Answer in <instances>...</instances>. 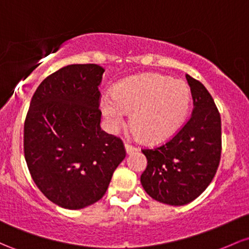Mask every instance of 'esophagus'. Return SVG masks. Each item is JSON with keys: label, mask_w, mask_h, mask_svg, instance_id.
I'll list each match as a JSON object with an SVG mask.
<instances>
[{"label": "esophagus", "mask_w": 249, "mask_h": 249, "mask_svg": "<svg viewBox=\"0 0 249 249\" xmlns=\"http://www.w3.org/2000/svg\"><path fill=\"white\" fill-rule=\"evenodd\" d=\"M125 150H126V154H132V152L137 151V147L130 145V144H125Z\"/></svg>", "instance_id": "1"}]
</instances>
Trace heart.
Instances as JSON below:
<instances>
[{"label": "heart", "instance_id": "b5f03b06", "mask_svg": "<svg viewBox=\"0 0 249 249\" xmlns=\"http://www.w3.org/2000/svg\"><path fill=\"white\" fill-rule=\"evenodd\" d=\"M190 107V91L183 81L160 74L129 78L100 99L108 126L117 129L131 113L130 126L145 143L170 138L184 123Z\"/></svg>", "mask_w": 249, "mask_h": 249}]
</instances>
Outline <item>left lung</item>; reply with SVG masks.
<instances>
[{"mask_svg": "<svg viewBox=\"0 0 249 249\" xmlns=\"http://www.w3.org/2000/svg\"><path fill=\"white\" fill-rule=\"evenodd\" d=\"M194 108L173 138L155 149H143L147 160L141 176L152 198L170 206H184L197 198L214 178L220 164L221 117L208 89L185 75Z\"/></svg>", "mask_w": 249, "mask_h": 249, "instance_id": "8db88e82", "label": "left lung"}]
</instances>
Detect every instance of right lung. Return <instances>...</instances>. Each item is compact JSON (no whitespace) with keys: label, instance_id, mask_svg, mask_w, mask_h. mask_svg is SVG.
<instances>
[{"label":"right lung","instance_id":"right-lung-1","mask_svg":"<svg viewBox=\"0 0 249 249\" xmlns=\"http://www.w3.org/2000/svg\"><path fill=\"white\" fill-rule=\"evenodd\" d=\"M99 65H68L48 75L32 98L23 150L33 181L59 207L81 209L105 195L126 156L122 139L100 127Z\"/></svg>","mask_w":249,"mask_h":249}]
</instances>
